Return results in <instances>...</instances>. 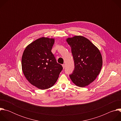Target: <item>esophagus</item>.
I'll return each mask as SVG.
<instances>
[{"mask_svg":"<svg viewBox=\"0 0 121 121\" xmlns=\"http://www.w3.org/2000/svg\"><path fill=\"white\" fill-rule=\"evenodd\" d=\"M62 66H63V68H65V64H63V65H62Z\"/></svg>","mask_w":121,"mask_h":121,"instance_id":"esophagus-1","label":"esophagus"}]
</instances>
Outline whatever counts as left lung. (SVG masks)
<instances>
[{"label": "left lung", "instance_id": "left-lung-1", "mask_svg": "<svg viewBox=\"0 0 121 121\" xmlns=\"http://www.w3.org/2000/svg\"><path fill=\"white\" fill-rule=\"evenodd\" d=\"M71 48L75 68L69 77L78 87H85L99 75L102 65V58L99 49L89 39L75 36L66 40Z\"/></svg>", "mask_w": 121, "mask_h": 121}]
</instances>
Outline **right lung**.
I'll return each instance as SVG.
<instances>
[{
    "mask_svg": "<svg viewBox=\"0 0 121 121\" xmlns=\"http://www.w3.org/2000/svg\"><path fill=\"white\" fill-rule=\"evenodd\" d=\"M55 39L40 38L25 49L22 59V70L28 81L41 90L52 87L63 69L51 52Z\"/></svg>",
    "mask_w": 121,
    "mask_h": 121,
    "instance_id": "obj_1",
    "label": "right lung"
}]
</instances>
